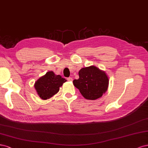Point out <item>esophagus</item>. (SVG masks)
Returning <instances> with one entry per match:
<instances>
[{
  "label": "esophagus",
  "mask_w": 148,
  "mask_h": 148,
  "mask_svg": "<svg viewBox=\"0 0 148 148\" xmlns=\"http://www.w3.org/2000/svg\"><path fill=\"white\" fill-rule=\"evenodd\" d=\"M67 80H68V81H69V82H72V81L73 80V79L72 77H68V78L67 79Z\"/></svg>",
  "instance_id": "obj_1"
}]
</instances>
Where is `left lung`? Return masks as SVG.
I'll list each match as a JSON object with an SVG mask.
<instances>
[{"mask_svg": "<svg viewBox=\"0 0 148 148\" xmlns=\"http://www.w3.org/2000/svg\"><path fill=\"white\" fill-rule=\"evenodd\" d=\"M79 78L73 80L74 86L87 99H98L105 93L109 86V78L104 71L94 66L81 69Z\"/></svg>", "mask_w": 148, "mask_h": 148, "instance_id": "left-lung-1", "label": "left lung"}]
</instances>
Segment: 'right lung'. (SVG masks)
<instances>
[{
    "mask_svg": "<svg viewBox=\"0 0 148 148\" xmlns=\"http://www.w3.org/2000/svg\"><path fill=\"white\" fill-rule=\"evenodd\" d=\"M66 81L61 75H56L53 71H49L36 81L34 88L40 98L47 99L58 93L60 87Z\"/></svg>",
    "mask_w": 148,
    "mask_h": 148,
    "instance_id": "right-lung-1",
    "label": "right lung"
}]
</instances>
